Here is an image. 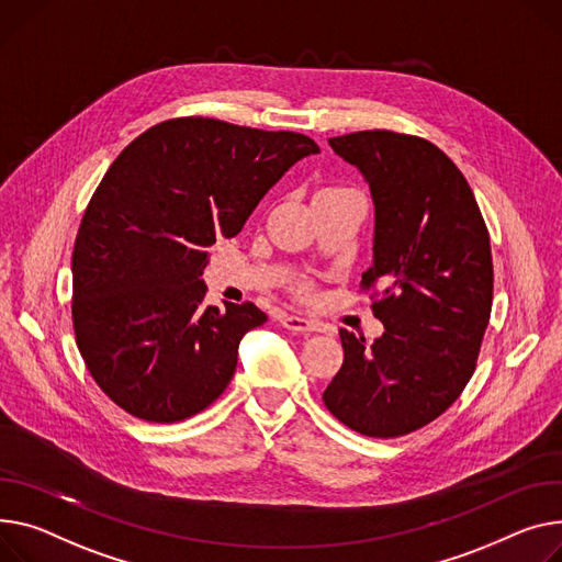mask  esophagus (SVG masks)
<instances>
[{"instance_id": "1", "label": "esophagus", "mask_w": 562, "mask_h": 562, "mask_svg": "<svg viewBox=\"0 0 562 562\" xmlns=\"http://www.w3.org/2000/svg\"><path fill=\"white\" fill-rule=\"evenodd\" d=\"M282 327L289 329V331H301V334H310V331H316L318 329V323L316 321H310V318H303V316H282L280 318Z\"/></svg>"}]
</instances>
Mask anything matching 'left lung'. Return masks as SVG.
<instances>
[{"label":"left lung","mask_w":562,"mask_h":562,"mask_svg":"<svg viewBox=\"0 0 562 562\" xmlns=\"http://www.w3.org/2000/svg\"><path fill=\"white\" fill-rule=\"evenodd\" d=\"M375 203L372 346L341 329L344 366L323 393L329 414L370 438L416 431L470 382L493 307L491 235L459 167L423 137L359 131L329 137Z\"/></svg>","instance_id":"obj_1"}]
</instances>
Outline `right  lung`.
Returning <instances> with one entry per match:
<instances>
[{
  "label": "right lung",
  "instance_id": "1",
  "mask_svg": "<svg viewBox=\"0 0 562 562\" xmlns=\"http://www.w3.org/2000/svg\"><path fill=\"white\" fill-rule=\"evenodd\" d=\"M318 144L180 117L135 137L110 165L71 252V321L99 389L146 423L196 416L231 384L252 303L203 305L216 237H235L257 203Z\"/></svg>",
  "mask_w": 562,
  "mask_h": 562
}]
</instances>
